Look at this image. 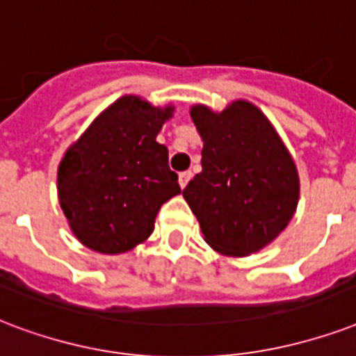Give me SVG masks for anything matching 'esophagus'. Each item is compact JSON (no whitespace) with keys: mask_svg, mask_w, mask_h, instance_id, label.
I'll list each match as a JSON object with an SVG mask.
<instances>
[{"mask_svg":"<svg viewBox=\"0 0 356 356\" xmlns=\"http://www.w3.org/2000/svg\"><path fill=\"white\" fill-rule=\"evenodd\" d=\"M190 179H192V172L179 173V184H181V188H184V186L188 184Z\"/></svg>","mask_w":356,"mask_h":356,"instance_id":"esophagus-1","label":"esophagus"}]
</instances>
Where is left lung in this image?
Here are the masks:
<instances>
[{
    "mask_svg": "<svg viewBox=\"0 0 356 356\" xmlns=\"http://www.w3.org/2000/svg\"><path fill=\"white\" fill-rule=\"evenodd\" d=\"M203 140L202 172L183 190L205 243L218 254H256L280 235L298 203L295 160L265 113L248 100L222 112L190 108Z\"/></svg>",
    "mask_w": 356,
    "mask_h": 356,
    "instance_id": "8db88e82",
    "label": "left lung"
}]
</instances>
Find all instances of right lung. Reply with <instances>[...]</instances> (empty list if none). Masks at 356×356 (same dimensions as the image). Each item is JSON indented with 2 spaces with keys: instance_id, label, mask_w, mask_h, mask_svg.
<instances>
[{
  "instance_id": "add662e5",
  "label": "right lung",
  "mask_w": 356,
  "mask_h": 356,
  "mask_svg": "<svg viewBox=\"0 0 356 356\" xmlns=\"http://www.w3.org/2000/svg\"><path fill=\"white\" fill-rule=\"evenodd\" d=\"M173 110L124 95L65 151L59 205L83 246L110 256L132 250L153 233L160 207L181 194L166 145L156 142Z\"/></svg>"
}]
</instances>
